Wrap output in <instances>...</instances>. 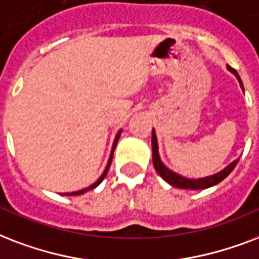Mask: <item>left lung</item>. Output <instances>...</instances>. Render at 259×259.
Listing matches in <instances>:
<instances>
[{"mask_svg": "<svg viewBox=\"0 0 259 259\" xmlns=\"http://www.w3.org/2000/svg\"><path fill=\"white\" fill-rule=\"evenodd\" d=\"M227 70L231 74L235 75V78L239 82L240 88L243 90V83H242V79H240L239 74L236 73V70H234L232 67L227 65ZM152 163H154V167L158 171V174L161 176L163 180H165L167 184H170L174 188H180V189H192V190H197V189H206V188H211L213 185H218L219 182H222L224 178L227 177L228 174L231 173L234 167L238 165L239 162V158L232 161L228 166H226L223 170H220L219 173L212 174V176H208V177H202V178H186L181 174L176 173L173 170H170L167 166L162 162L161 157H159V148H158V140H157V134L155 131L152 130Z\"/></svg>", "mask_w": 259, "mask_h": 259, "instance_id": "8db88e82", "label": "left lung"}]
</instances>
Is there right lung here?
Segmentation results:
<instances>
[{"label":"right lung","instance_id":"obj_1","mask_svg":"<svg viewBox=\"0 0 259 259\" xmlns=\"http://www.w3.org/2000/svg\"><path fill=\"white\" fill-rule=\"evenodd\" d=\"M120 135H121V130H120V131L117 132V134H116L115 140H113V144H112L111 154H109V159H108V163H107V166H105V170H104V173L101 174V177L98 178L97 181L94 182L93 185L88 186V188H85V189H82V190H77V192H71V193H65L66 196H78V194H83V193H85V192H88V190L94 189V188H97V186L100 185V184H101L102 180H104V178H105V176H107L108 170H109V166H111V163H112V158H113V152H115V147H116V144H117V142H119Z\"/></svg>","mask_w":259,"mask_h":259}]
</instances>
